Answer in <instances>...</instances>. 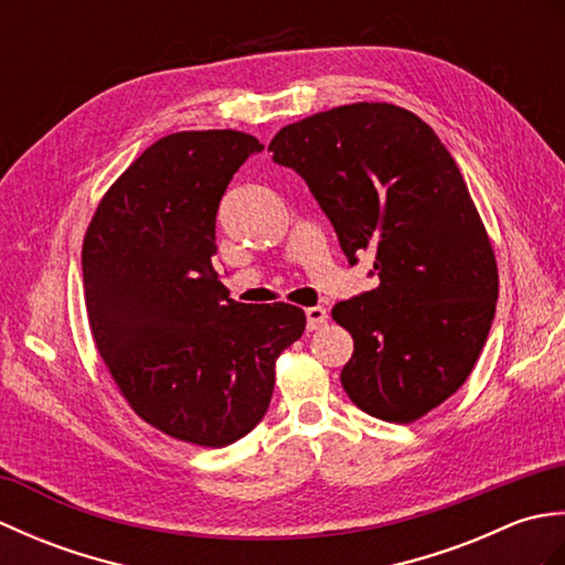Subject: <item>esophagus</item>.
Masks as SVG:
<instances>
[{
  "label": "esophagus",
  "instance_id": "34e87169",
  "mask_svg": "<svg viewBox=\"0 0 565 565\" xmlns=\"http://www.w3.org/2000/svg\"><path fill=\"white\" fill-rule=\"evenodd\" d=\"M306 320H308V330H310V332H313V330H320V328L326 326V322H328V310L322 308V306L308 308V310H306Z\"/></svg>",
  "mask_w": 565,
  "mask_h": 565
}]
</instances>
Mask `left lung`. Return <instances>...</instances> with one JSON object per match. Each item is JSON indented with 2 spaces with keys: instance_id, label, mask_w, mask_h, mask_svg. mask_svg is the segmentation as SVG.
Instances as JSON below:
<instances>
[{
  "instance_id": "obj_1",
  "label": "left lung",
  "mask_w": 565,
  "mask_h": 565,
  "mask_svg": "<svg viewBox=\"0 0 565 565\" xmlns=\"http://www.w3.org/2000/svg\"><path fill=\"white\" fill-rule=\"evenodd\" d=\"M274 162L306 179L350 259L379 286L332 308L354 354L342 388L386 423H415L463 386L498 303V264L449 150L423 118L359 102L284 126Z\"/></svg>"
}]
</instances>
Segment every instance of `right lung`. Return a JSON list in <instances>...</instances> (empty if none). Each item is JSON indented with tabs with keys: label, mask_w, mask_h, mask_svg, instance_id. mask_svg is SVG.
<instances>
[{
	"label": "right lung",
	"mask_w": 565,
	"mask_h": 565,
	"mask_svg": "<svg viewBox=\"0 0 565 565\" xmlns=\"http://www.w3.org/2000/svg\"><path fill=\"white\" fill-rule=\"evenodd\" d=\"M239 130H182L140 154L106 191L82 245L94 344L148 425L227 447L264 417L274 364L306 330L289 303L227 298L213 271L215 213L249 154Z\"/></svg>",
	"instance_id": "right-lung-1"
}]
</instances>
